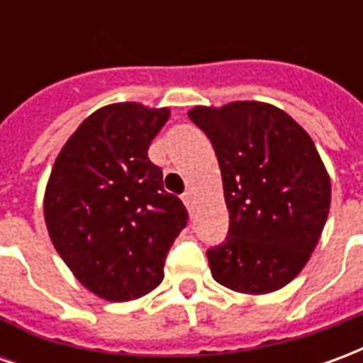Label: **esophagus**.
<instances>
[{
  "label": "esophagus",
  "mask_w": 363,
  "mask_h": 363,
  "mask_svg": "<svg viewBox=\"0 0 363 363\" xmlns=\"http://www.w3.org/2000/svg\"><path fill=\"white\" fill-rule=\"evenodd\" d=\"M182 202H184V206H186L189 210H192V206H194V194H192V190L182 194Z\"/></svg>",
  "instance_id": "1"
}]
</instances>
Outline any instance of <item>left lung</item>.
<instances>
[{
	"label": "left lung",
	"mask_w": 363,
	"mask_h": 363,
	"mask_svg": "<svg viewBox=\"0 0 363 363\" xmlns=\"http://www.w3.org/2000/svg\"><path fill=\"white\" fill-rule=\"evenodd\" d=\"M189 118L216 150L229 210L225 241L208 251L213 280L249 296L284 288L307 264L330 208L315 143L288 112L259 101L194 106Z\"/></svg>",
	"instance_id": "1"
}]
</instances>
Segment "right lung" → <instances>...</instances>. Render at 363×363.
<instances>
[{
	"instance_id": "add662e5",
	"label": "right lung",
	"mask_w": 363,
	"mask_h": 363,
	"mask_svg": "<svg viewBox=\"0 0 363 363\" xmlns=\"http://www.w3.org/2000/svg\"><path fill=\"white\" fill-rule=\"evenodd\" d=\"M169 108L106 104L83 120L56 157L44 192L54 249L106 301H130L163 281L167 252L189 212L147 157Z\"/></svg>"
}]
</instances>
